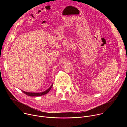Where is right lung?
Masks as SVG:
<instances>
[{
  "mask_svg": "<svg viewBox=\"0 0 127 127\" xmlns=\"http://www.w3.org/2000/svg\"><path fill=\"white\" fill-rule=\"evenodd\" d=\"M53 85V83L51 85V86L48 89H47L46 90V91L42 92V93H29V92H27L23 91V90H22V91L24 94H25L26 95H27L30 96H42V95H45L47 94V93H48V92L50 91V89H51Z\"/></svg>",
  "mask_w": 127,
  "mask_h": 127,
  "instance_id": "add662e5",
  "label": "right lung"
}]
</instances>
